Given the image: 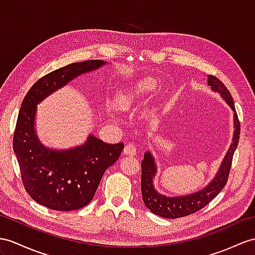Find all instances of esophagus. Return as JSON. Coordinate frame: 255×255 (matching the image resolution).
Here are the masks:
<instances>
[{
	"instance_id": "obj_1",
	"label": "esophagus",
	"mask_w": 255,
	"mask_h": 255,
	"mask_svg": "<svg viewBox=\"0 0 255 255\" xmlns=\"http://www.w3.org/2000/svg\"><path fill=\"white\" fill-rule=\"evenodd\" d=\"M123 153L127 154V156H131V157L135 156V154H136V147H135V145H133V144L126 145V147H124Z\"/></svg>"
}]
</instances>
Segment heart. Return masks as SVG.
<instances>
[{"label": "heart", "mask_w": 255, "mask_h": 255, "mask_svg": "<svg viewBox=\"0 0 255 255\" xmlns=\"http://www.w3.org/2000/svg\"><path fill=\"white\" fill-rule=\"evenodd\" d=\"M156 89L157 82L152 78L147 77L136 81L131 85L124 86L123 89L117 92L113 106L119 111H127L133 108L136 104Z\"/></svg>", "instance_id": "b5f03b06"}]
</instances>
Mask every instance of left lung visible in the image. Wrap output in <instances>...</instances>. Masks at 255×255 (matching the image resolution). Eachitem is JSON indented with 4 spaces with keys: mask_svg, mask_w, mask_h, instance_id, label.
<instances>
[{
    "mask_svg": "<svg viewBox=\"0 0 255 255\" xmlns=\"http://www.w3.org/2000/svg\"><path fill=\"white\" fill-rule=\"evenodd\" d=\"M208 86L212 92L217 93L223 101H224L229 108L233 110L234 115V132L232 142L229 145L227 152L225 153L219 170L215 173L214 177L211 179L208 185L203 188L191 192L188 195H177V196H166L161 194L154 188V178L158 172V165L151 151H146L144 153V159L141 161V196L145 206L151 211L152 213L165 219H177V217L187 216L201 210L203 207L219 195V192L225 187L229 170H231L233 156L236 148L238 145L240 135V123L238 116L236 114L235 105L231 93L226 89L216 77L209 76Z\"/></svg>",
    "mask_w": 255,
    "mask_h": 255,
    "instance_id": "left-lung-1",
    "label": "left lung"
}]
</instances>
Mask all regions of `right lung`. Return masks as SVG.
Listing matches in <instances>:
<instances>
[{
  "label": "right lung",
  "instance_id": "right-lung-1",
  "mask_svg": "<svg viewBox=\"0 0 255 255\" xmlns=\"http://www.w3.org/2000/svg\"><path fill=\"white\" fill-rule=\"evenodd\" d=\"M106 65L104 60H86L60 68L41 78L23 98L13 146L24 189L41 206L56 211L85 207L105 171L120 157L123 142L107 144L90 133L83 144L56 149L43 144L35 128L40 103L78 77Z\"/></svg>",
  "mask_w": 255,
  "mask_h": 255
}]
</instances>
